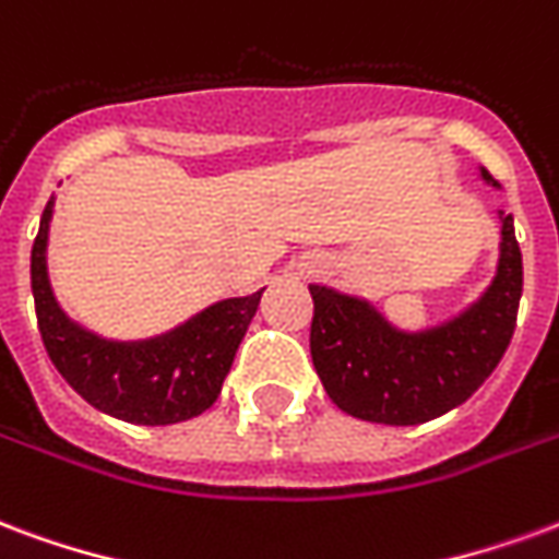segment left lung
<instances>
[{
  "instance_id": "obj_1",
  "label": "left lung",
  "mask_w": 559,
  "mask_h": 559,
  "mask_svg": "<svg viewBox=\"0 0 559 559\" xmlns=\"http://www.w3.org/2000/svg\"><path fill=\"white\" fill-rule=\"evenodd\" d=\"M483 181L497 187L486 169ZM316 304L309 352L336 408L369 423L417 426L474 396L507 352L521 300V250L512 214L500 211L497 271L459 316L399 330L366 297L309 285Z\"/></svg>"
}]
</instances>
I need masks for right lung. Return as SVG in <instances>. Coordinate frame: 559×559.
<instances>
[{"instance_id": "1", "label": "right lung", "mask_w": 559, "mask_h": 559, "mask_svg": "<svg viewBox=\"0 0 559 559\" xmlns=\"http://www.w3.org/2000/svg\"><path fill=\"white\" fill-rule=\"evenodd\" d=\"M52 205L50 199L32 243V295L52 366L92 408L136 426H173L211 408L264 288L217 300L151 340H104L68 319L52 295L47 274Z\"/></svg>"}]
</instances>
